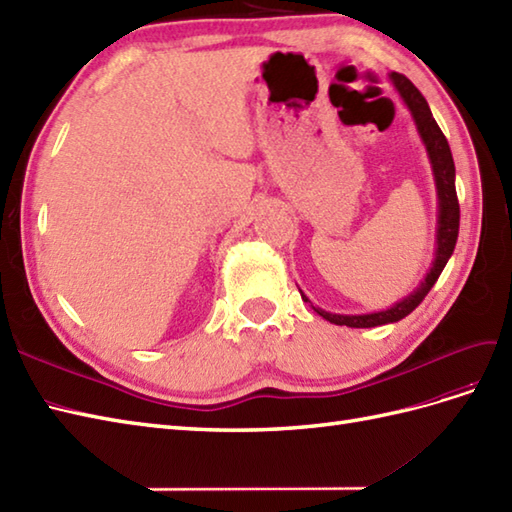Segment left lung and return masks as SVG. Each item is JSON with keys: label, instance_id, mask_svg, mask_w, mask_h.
Returning a JSON list of instances; mask_svg holds the SVG:
<instances>
[{"label": "left lung", "instance_id": "left-lung-1", "mask_svg": "<svg viewBox=\"0 0 512 512\" xmlns=\"http://www.w3.org/2000/svg\"><path fill=\"white\" fill-rule=\"evenodd\" d=\"M389 80L393 82V86H396L402 101L406 103V108L411 110V116H413V121L419 131V138H422V142L426 144V151H428L430 164H432V175H435L437 196H439L437 251H435V261H432V268L424 277L422 285H419L413 294L402 298L400 303H396L385 311L363 313V316H342V313H329L324 309L313 307L318 316L329 320L331 324L352 326V329H372V326L398 322V320L409 316V313L426 298L430 287L437 283L439 274L443 272L445 264H448V259L452 257L456 240H458V220H461V207H458L456 186H454L456 170H454V160H452V151H450L448 140H445L437 121L432 119V112L428 108L424 95L411 84V80H406V77L400 73H391ZM300 296H303L305 303H309V298L303 292H300Z\"/></svg>", "mask_w": 512, "mask_h": 512}]
</instances>
